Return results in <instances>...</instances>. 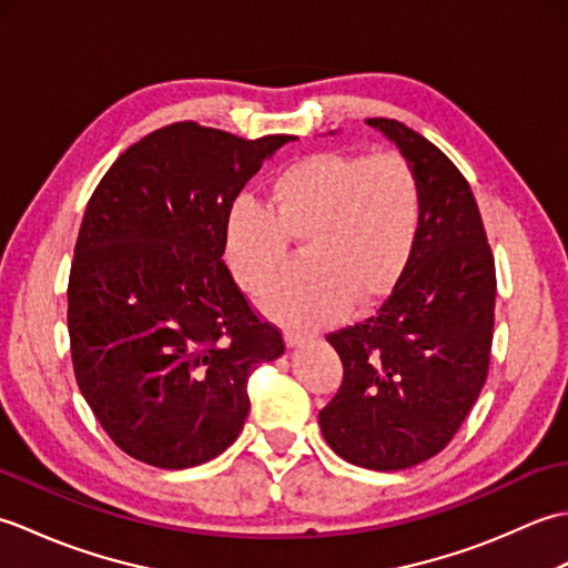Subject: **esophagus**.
Here are the masks:
<instances>
[{"mask_svg":"<svg viewBox=\"0 0 568 568\" xmlns=\"http://www.w3.org/2000/svg\"><path fill=\"white\" fill-rule=\"evenodd\" d=\"M310 339H312V334H307V332H303V329H285V344L291 346V348L303 346V344H307Z\"/></svg>","mask_w":568,"mask_h":568,"instance_id":"1","label":"esophagus"}]
</instances>
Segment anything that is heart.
<instances>
[{
	"label": "heart",
	"mask_w": 568,
	"mask_h": 568,
	"mask_svg": "<svg viewBox=\"0 0 568 568\" xmlns=\"http://www.w3.org/2000/svg\"><path fill=\"white\" fill-rule=\"evenodd\" d=\"M425 222V187L400 151H317L277 171L265 207L239 200L226 214L224 253L239 287L268 295L305 246V275L265 300L275 320L320 327L352 303L371 307L403 281Z\"/></svg>",
	"instance_id": "1"
}]
</instances>
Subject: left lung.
<instances>
[{
    "instance_id": "8db88e82",
    "label": "left lung",
    "mask_w": 568,
    "mask_h": 568,
    "mask_svg": "<svg viewBox=\"0 0 568 568\" xmlns=\"http://www.w3.org/2000/svg\"><path fill=\"white\" fill-rule=\"evenodd\" d=\"M415 163L425 222L403 281L366 322L327 334L344 378L320 427L348 464L400 470L439 454L488 378L496 261L468 180L417 131L366 119Z\"/></svg>"
}]
</instances>
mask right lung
Wrapping results in <instances>:
<instances>
[{"label":"right lung","instance_id":"right-lung-1","mask_svg":"<svg viewBox=\"0 0 568 568\" xmlns=\"http://www.w3.org/2000/svg\"><path fill=\"white\" fill-rule=\"evenodd\" d=\"M287 141L175 122L92 192L68 281L72 371L102 429L143 464L220 456L244 429L251 373L285 352L222 256L236 195Z\"/></svg>","mask_w":568,"mask_h":568}]
</instances>
